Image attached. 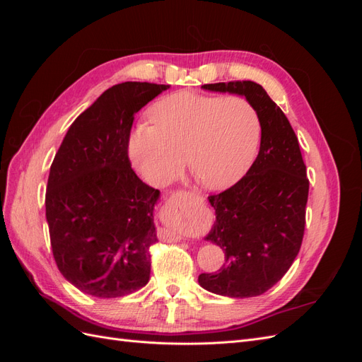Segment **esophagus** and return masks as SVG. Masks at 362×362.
<instances>
[{
  "mask_svg": "<svg viewBox=\"0 0 362 362\" xmlns=\"http://www.w3.org/2000/svg\"><path fill=\"white\" fill-rule=\"evenodd\" d=\"M172 198H175V196H172Z\"/></svg>",
  "mask_w": 362,
  "mask_h": 362,
  "instance_id": "esophagus-1",
  "label": "esophagus"
}]
</instances>
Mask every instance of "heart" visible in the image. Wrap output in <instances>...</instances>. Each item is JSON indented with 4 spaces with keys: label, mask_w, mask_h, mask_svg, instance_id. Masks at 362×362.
<instances>
[{
    "label": "heart",
    "mask_w": 362,
    "mask_h": 362,
    "mask_svg": "<svg viewBox=\"0 0 362 362\" xmlns=\"http://www.w3.org/2000/svg\"><path fill=\"white\" fill-rule=\"evenodd\" d=\"M152 127L129 137V156L144 178L164 185L184 166L205 189H225L249 168L257 152L261 122L245 98L178 92L151 107Z\"/></svg>",
    "instance_id": "obj_1"
}]
</instances>
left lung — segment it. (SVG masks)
<instances>
[{"label":"left lung","mask_w":362,"mask_h":362,"mask_svg":"<svg viewBox=\"0 0 362 362\" xmlns=\"http://www.w3.org/2000/svg\"><path fill=\"white\" fill-rule=\"evenodd\" d=\"M205 90L246 96L261 122L259 152L242 180L211 194L216 223L206 240L225 252L217 273H201L205 290L252 298L270 290L298 257L310 181L287 116L254 81L204 84Z\"/></svg>","instance_id":"8db88e82"}]
</instances>
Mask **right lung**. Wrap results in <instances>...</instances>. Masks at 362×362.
Segmentation results:
<instances>
[{"instance_id":"obj_1","label":"right lung","mask_w":362,"mask_h":362,"mask_svg":"<svg viewBox=\"0 0 362 362\" xmlns=\"http://www.w3.org/2000/svg\"><path fill=\"white\" fill-rule=\"evenodd\" d=\"M169 89L127 81L107 89L64 136L51 164L45 206L51 249L62 275L96 298L145 287L157 240L160 192L131 169L134 115Z\"/></svg>"}]
</instances>
